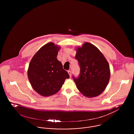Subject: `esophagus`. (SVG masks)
<instances>
[{
	"mask_svg": "<svg viewBox=\"0 0 134 134\" xmlns=\"http://www.w3.org/2000/svg\"><path fill=\"white\" fill-rule=\"evenodd\" d=\"M68 74H69V76H70V77H71V71H70V70H68Z\"/></svg>",
	"mask_w": 134,
	"mask_h": 134,
	"instance_id": "esophagus-1",
	"label": "esophagus"
}]
</instances>
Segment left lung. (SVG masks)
<instances>
[{"mask_svg":"<svg viewBox=\"0 0 134 134\" xmlns=\"http://www.w3.org/2000/svg\"><path fill=\"white\" fill-rule=\"evenodd\" d=\"M75 59L80 69L78 76H72L77 89L87 97L100 95L110 78L109 66L106 59L96 47L89 43L77 48Z\"/></svg>","mask_w":134,"mask_h":134,"instance_id":"obj_1","label":"left lung"}]
</instances>
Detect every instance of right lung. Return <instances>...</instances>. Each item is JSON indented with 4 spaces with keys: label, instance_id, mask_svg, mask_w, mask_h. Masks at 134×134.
<instances>
[{
    "label": "right lung",
    "instance_id": "1",
    "mask_svg": "<svg viewBox=\"0 0 134 134\" xmlns=\"http://www.w3.org/2000/svg\"><path fill=\"white\" fill-rule=\"evenodd\" d=\"M60 47L53 43L42 47L32 58L27 71L32 88L44 96H52L62 87L68 72L57 59Z\"/></svg>",
    "mask_w": 134,
    "mask_h": 134
}]
</instances>
